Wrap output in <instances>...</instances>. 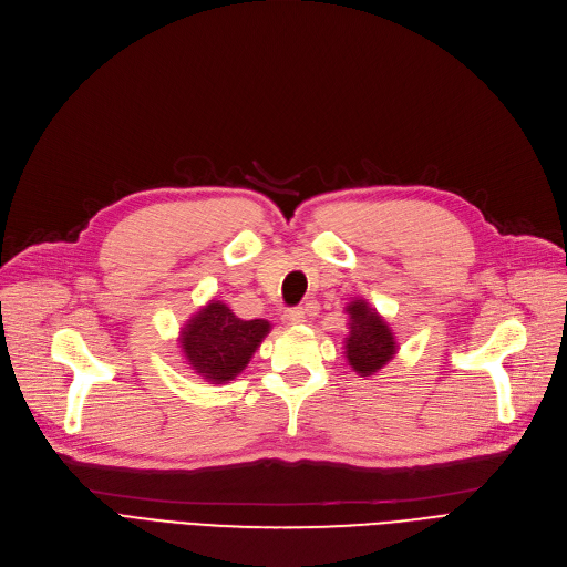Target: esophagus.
<instances>
[{
  "instance_id": "esophagus-1",
  "label": "esophagus",
  "mask_w": 567,
  "mask_h": 567,
  "mask_svg": "<svg viewBox=\"0 0 567 567\" xmlns=\"http://www.w3.org/2000/svg\"><path fill=\"white\" fill-rule=\"evenodd\" d=\"M282 319H285V324H289V327H293V324H303V322H306V310H303V308H291V310H285Z\"/></svg>"
}]
</instances>
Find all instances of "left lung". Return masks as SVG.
Returning a JSON list of instances; mask_svg holds the SVG:
<instances>
[{
	"instance_id": "left-lung-1",
	"label": "left lung",
	"mask_w": 567,
	"mask_h": 567,
	"mask_svg": "<svg viewBox=\"0 0 567 567\" xmlns=\"http://www.w3.org/2000/svg\"><path fill=\"white\" fill-rule=\"evenodd\" d=\"M348 312V336L342 340L344 359L359 378H371L399 352L396 336H393L386 319L365 299H352L344 306Z\"/></svg>"
}]
</instances>
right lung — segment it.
<instances>
[{
	"instance_id": "add662e5",
	"label": "right lung",
	"mask_w": 567,
	"mask_h": 567,
	"mask_svg": "<svg viewBox=\"0 0 567 567\" xmlns=\"http://www.w3.org/2000/svg\"><path fill=\"white\" fill-rule=\"evenodd\" d=\"M268 333L266 319H240L225 301L213 299L181 327L178 344L192 373L225 384L245 371Z\"/></svg>"
}]
</instances>
